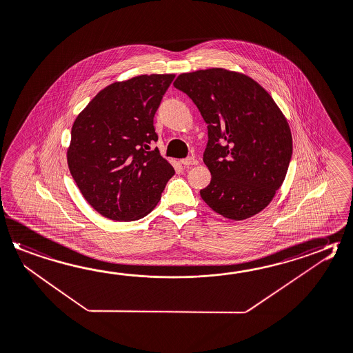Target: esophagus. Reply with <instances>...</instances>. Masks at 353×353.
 I'll use <instances>...</instances> for the list:
<instances>
[{"label":"esophagus","mask_w":353,"mask_h":353,"mask_svg":"<svg viewBox=\"0 0 353 353\" xmlns=\"http://www.w3.org/2000/svg\"><path fill=\"white\" fill-rule=\"evenodd\" d=\"M181 163L185 165H194L199 163V161L194 157H188V159H181Z\"/></svg>","instance_id":"1"}]
</instances>
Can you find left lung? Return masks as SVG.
Returning a JSON list of instances; mask_svg holds the SVG:
<instances>
[{"mask_svg":"<svg viewBox=\"0 0 353 353\" xmlns=\"http://www.w3.org/2000/svg\"><path fill=\"white\" fill-rule=\"evenodd\" d=\"M173 85L208 124L203 162L211 182L202 200L230 220L256 215L273 200L292 159L288 122L265 89L220 68L185 72Z\"/></svg>","mask_w":353,"mask_h":353,"instance_id":"8db88e82","label":"left lung"}]
</instances>
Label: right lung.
Wrapping results in <instances>:
<instances>
[{
    "instance_id": "1",
    "label": "right lung",
    "mask_w": 353,
    "mask_h": 353,
    "mask_svg": "<svg viewBox=\"0 0 353 353\" xmlns=\"http://www.w3.org/2000/svg\"><path fill=\"white\" fill-rule=\"evenodd\" d=\"M173 74L139 75L97 94L72 124L68 165L90 206L115 221L150 214L174 174L153 118Z\"/></svg>"
}]
</instances>
